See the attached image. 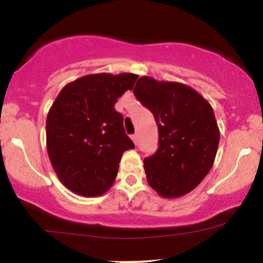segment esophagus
Listing matches in <instances>:
<instances>
[{
    "instance_id": "34e87169",
    "label": "esophagus",
    "mask_w": 263,
    "mask_h": 263,
    "mask_svg": "<svg viewBox=\"0 0 263 263\" xmlns=\"http://www.w3.org/2000/svg\"><path fill=\"white\" fill-rule=\"evenodd\" d=\"M131 139H132V141H134V142H135V145H137V141H139V135H137V134L132 135Z\"/></svg>"
}]
</instances>
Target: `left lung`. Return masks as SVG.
<instances>
[{"instance_id":"left-lung-1","label":"left lung","mask_w":263,"mask_h":263,"mask_svg":"<svg viewBox=\"0 0 263 263\" xmlns=\"http://www.w3.org/2000/svg\"><path fill=\"white\" fill-rule=\"evenodd\" d=\"M134 95L153 112L159 128V148L143 160L146 179L160 197L180 198L214 164L220 134L211 103L189 85L146 76Z\"/></svg>"}]
</instances>
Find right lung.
Returning a JSON list of instances; mask_svg holds the SVG:
<instances>
[{
  "instance_id": "1",
  "label": "right lung",
  "mask_w": 263,
  "mask_h": 263,
  "mask_svg": "<svg viewBox=\"0 0 263 263\" xmlns=\"http://www.w3.org/2000/svg\"><path fill=\"white\" fill-rule=\"evenodd\" d=\"M136 74H89L68 83L46 118L51 166L69 190L99 197L116 180L124 151L135 148L126 135L117 99L134 88Z\"/></svg>"
}]
</instances>
